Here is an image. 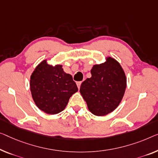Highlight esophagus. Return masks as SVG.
Listing matches in <instances>:
<instances>
[{
    "instance_id": "obj_1",
    "label": "esophagus",
    "mask_w": 158,
    "mask_h": 158,
    "mask_svg": "<svg viewBox=\"0 0 158 158\" xmlns=\"http://www.w3.org/2000/svg\"><path fill=\"white\" fill-rule=\"evenodd\" d=\"M81 81H77V87H78L79 89L80 88V86H81Z\"/></svg>"
}]
</instances>
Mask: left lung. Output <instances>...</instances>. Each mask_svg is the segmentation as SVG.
<instances>
[{"mask_svg": "<svg viewBox=\"0 0 158 158\" xmlns=\"http://www.w3.org/2000/svg\"><path fill=\"white\" fill-rule=\"evenodd\" d=\"M91 77L82 82L80 93L94 115L103 116L118 106L126 89V76L120 63L111 56L94 64Z\"/></svg>", "mask_w": 158, "mask_h": 158, "instance_id": "8db88e82", "label": "left lung"}]
</instances>
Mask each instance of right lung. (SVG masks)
<instances>
[{
    "instance_id": "add662e5",
    "label": "right lung",
    "mask_w": 158,
    "mask_h": 158,
    "mask_svg": "<svg viewBox=\"0 0 158 158\" xmlns=\"http://www.w3.org/2000/svg\"><path fill=\"white\" fill-rule=\"evenodd\" d=\"M32 97L39 109L55 115L67 106L69 98L78 91L71 74L62 64L51 65L44 60L35 67L30 79Z\"/></svg>"
}]
</instances>
